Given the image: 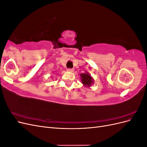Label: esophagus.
Returning <instances> with one entry per match:
<instances>
[{
	"label": "esophagus",
	"instance_id": "esophagus-1",
	"mask_svg": "<svg viewBox=\"0 0 147 147\" xmlns=\"http://www.w3.org/2000/svg\"><path fill=\"white\" fill-rule=\"evenodd\" d=\"M67 70L69 72H73L74 70L72 69H67Z\"/></svg>",
	"mask_w": 147,
	"mask_h": 147
}]
</instances>
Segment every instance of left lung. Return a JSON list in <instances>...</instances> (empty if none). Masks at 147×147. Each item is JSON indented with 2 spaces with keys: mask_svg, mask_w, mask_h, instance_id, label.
Instances as JSON below:
<instances>
[{
  "mask_svg": "<svg viewBox=\"0 0 147 147\" xmlns=\"http://www.w3.org/2000/svg\"><path fill=\"white\" fill-rule=\"evenodd\" d=\"M81 81L83 85L86 87H90L92 84H94V80L91 75L88 72L85 73H82L80 74Z\"/></svg>",
  "mask_w": 147,
  "mask_h": 147,
  "instance_id": "left-lung-1",
  "label": "left lung"
}]
</instances>
